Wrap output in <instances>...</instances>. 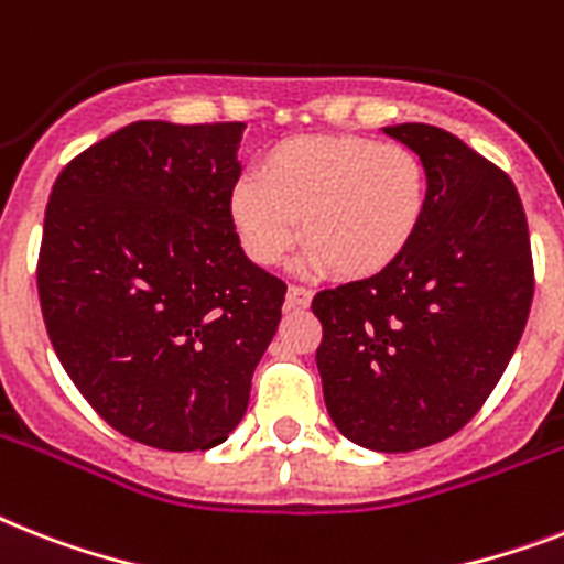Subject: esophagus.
<instances>
[{"mask_svg":"<svg viewBox=\"0 0 564 564\" xmlns=\"http://www.w3.org/2000/svg\"><path fill=\"white\" fill-rule=\"evenodd\" d=\"M310 301H313V292L304 290V286H295V283H292L290 290H286V306H290V310H306Z\"/></svg>","mask_w":564,"mask_h":564,"instance_id":"34e87169","label":"esophagus"}]
</instances>
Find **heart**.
<instances>
[{
  "instance_id": "obj_1",
  "label": "heart",
  "mask_w": 564,
  "mask_h": 564,
  "mask_svg": "<svg viewBox=\"0 0 564 564\" xmlns=\"http://www.w3.org/2000/svg\"><path fill=\"white\" fill-rule=\"evenodd\" d=\"M429 208V171L405 144L361 135H297L237 178L228 219L242 251L274 267L297 240L306 267L341 281H370L414 246Z\"/></svg>"
}]
</instances>
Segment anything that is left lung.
<instances>
[{"instance_id": "8db88e82", "label": "left lung", "mask_w": 564, "mask_h": 564, "mask_svg": "<svg viewBox=\"0 0 564 564\" xmlns=\"http://www.w3.org/2000/svg\"><path fill=\"white\" fill-rule=\"evenodd\" d=\"M386 135L425 162L429 208L409 254L313 297L324 402L347 441L414 452L460 432L510 365L533 301V254L505 171L429 123Z\"/></svg>"}]
</instances>
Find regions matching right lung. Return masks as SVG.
<instances>
[{
    "label": "right lung",
    "mask_w": 564,
    "mask_h": 564,
    "mask_svg": "<svg viewBox=\"0 0 564 564\" xmlns=\"http://www.w3.org/2000/svg\"><path fill=\"white\" fill-rule=\"evenodd\" d=\"M246 123L135 121L63 167L36 290L54 354L116 432L205 452L246 414L286 283L228 219Z\"/></svg>",
    "instance_id": "right-lung-1"
}]
</instances>
